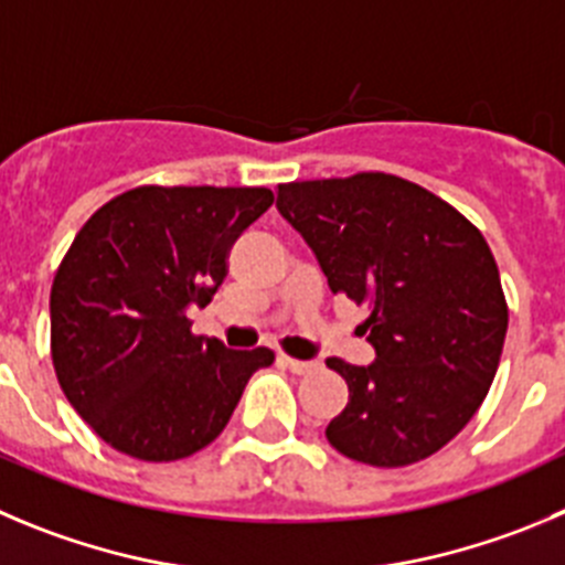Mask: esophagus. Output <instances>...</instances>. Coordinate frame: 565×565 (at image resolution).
Returning <instances> with one entry per match:
<instances>
[{
  "label": "esophagus",
  "instance_id": "obj_1",
  "mask_svg": "<svg viewBox=\"0 0 565 565\" xmlns=\"http://www.w3.org/2000/svg\"><path fill=\"white\" fill-rule=\"evenodd\" d=\"M281 365H287L292 373H312V371H318V362L295 360V356H284V354H281Z\"/></svg>",
  "mask_w": 565,
  "mask_h": 565
}]
</instances>
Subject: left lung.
<instances>
[{"label": "left lung", "mask_w": 565, "mask_h": 565, "mask_svg": "<svg viewBox=\"0 0 565 565\" xmlns=\"http://www.w3.org/2000/svg\"><path fill=\"white\" fill-rule=\"evenodd\" d=\"M331 292L371 307V365L326 360L348 404L326 437L340 455L402 468L440 451L488 395L508 334L497 258L455 205L387 172L278 186Z\"/></svg>", "instance_id": "1"}]
</instances>
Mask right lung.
I'll return each instance as SVG.
<instances>
[{
	"label": "right lung",
	"mask_w": 565,
	"mask_h": 565,
	"mask_svg": "<svg viewBox=\"0 0 565 565\" xmlns=\"http://www.w3.org/2000/svg\"><path fill=\"white\" fill-rule=\"evenodd\" d=\"M273 205L265 186H139L92 214L55 273L52 365L68 404L122 455L172 462L205 449L270 348L194 337L231 245Z\"/></svg>",
	"instance_id": "1"
}]
</instances>
